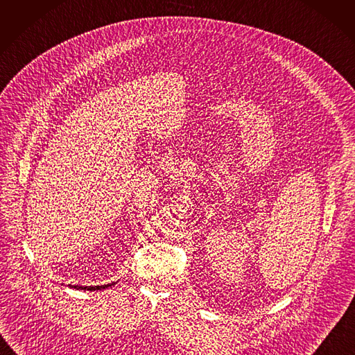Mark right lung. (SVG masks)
Listing matches in <instances>:
<instances>
[{"label": "right lung", "instance_id": "1", "mask_svg": "<svg viewBox=\"0 0 355 355\" xmlns=\"http://www.w3.org/2000/svg\"><path fill=\"white\" fill-rule=\"evenodd\" d=\"M115 282H112V284H105V286H89V287H83V286H73V288L76 290H84V291H96V290H104V288H108L111 286H114ZM71 287V284H68Z\"/></svg>", "mask_w": 355, "mask_h": 355}]
</instances>
